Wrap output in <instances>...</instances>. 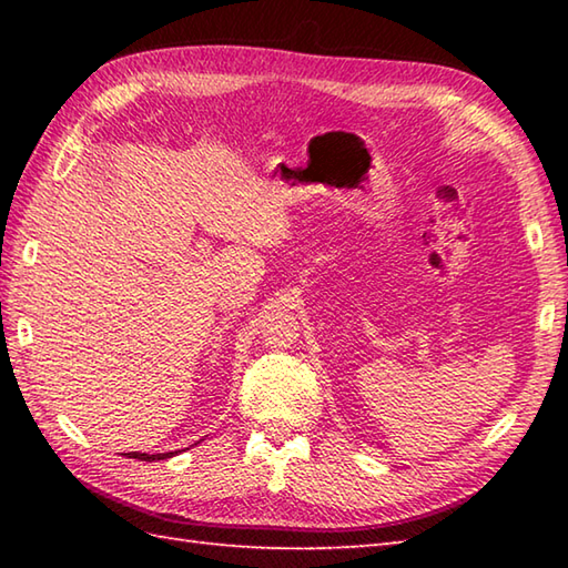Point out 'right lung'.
<instances>
[{
	"instance_id": "obj_1",
	"label": "right lung",
	"mask_w": 568,
	"mask_h": 568,
	"mask_svg": "<svg viewBox=\"0 0 568 568\" xmlns=\"http://www.w3.org/2000/svg\"><path fill=\"white\" fill-rule=\"evenodd\" d=\"M178 452H168V454H139V452H131L126 454L129 458H139V462H155V458H171L175 456Z\"/></svg>"
}]
</instances>
